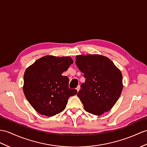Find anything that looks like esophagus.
Masks as SVG:
<instances>
[{
  "label": "esophagus",
  "instance_id": "34e87169",
  "mask_svg": "<svg viewBox=\"0 0 147 147\" xmlns=\"http://www.w3.org/2000/svg\"><path fill=\"white\" fill-rule=\"evenodd\" d=\"M76 89H77V92L79 91V90H80V85H78V87L76 88Z\"/></svg>",
  "mask_w": 147,
  "mask_h": 147
}]
</instances>
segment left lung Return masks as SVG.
Masks as SVG:
<instances>
[{
    "label": "left lung",
    "mask_w": 147,
    "mask_h": 147,
    "mask_svg": "<svg viewBox=\"0 0 147 147\" xmlns=\"http://www.w3.org/2000/svg\"><path fill=\"white\" fill-rule=\"evenodd\" d=\"M76 63L85 78L77 94L85 110L95 115L108 112L122 92L120 70L109 58L100 55H77Z\"/></svg>",
    "instance_id": "8db88e82"
}]
</instances>
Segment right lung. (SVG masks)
I'll return each mask as SVG.
<instances>
[{"label": "right lung", "instance_id": "1", "mask_svg": "<svg viewBox=\"0 0 147 147\" xmlns=\"http://www.w3.org/2000/svg\"><path fill=\"white\" fill-rule=\"evenodd\" d=\"M74 62L70 57L47 55L28 67L24 76V95L41 115L52 117L65 109L68 99L76 89L69 88V78L62 76Z\"/></svg>", "mask_w": 147, "mask_h": 147}]
</instances>
